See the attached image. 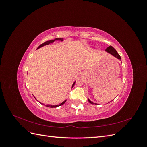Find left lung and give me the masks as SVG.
Listing matches in <instances>:
<instances>
[{
	"mask_svg": "<svg viewBox=\"0 0 147 147\" xmlns=\"http://www.w3.org/2000/svg\"><path fill=\"white\" fill-rule=\"evenodd\" d=\"M105 51H107V53H109L110 54H111L112 55H113V56H115V57H117V58H118V59L121 60V57H120V56L119 55V54L118 53V52L116 51V50L115 49L112 47V46H109V47L105 49ZM88 101L89 102H90V104H96L97 105V104H94L92 102H91L90 99H88Z\"/></svg>",
	"mask_w": 147,
	"mask_h": 147,
	"instance_id": "left-lung-1",
	"label": "left lung"
}]
</instances>
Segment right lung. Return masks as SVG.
I'll use <instances>...</instances> for the list:
<instances>
[{
	"label": "right lung",
	"mask_w": 147,
	"mask_h": 147,
	"mask_svg": "<svg viewBox=\"0 0 147 147\" xmlns=\"http://www.w3.org/2000/svg\"><path fill=\"white\" fill-rule=\"evenodd\" d=\"M61 40V41H63V38H55V40H49V41H47V42H44L43 43H42V44H41L40 45L38 48H37V49L38 48H41V47H43V46H45V45H48V44H50V43H52L53 42H54L55 40ZM75 82L73 83V84H72V88L74 87V84H75ZM66 102V100H65V101H64L63 102H62L61 104H59V105H47L46 106L47 107H52V108H53V107H58V106H60V105H63L65 102ZM40 104H42V103H40Z\"/></svg>",
	"instance_id": "obj_1"
}]
</instances>
